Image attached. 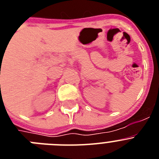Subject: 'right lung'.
I'll return each instance as SVG.
<instances>
[{
	"instance_id": "right-lung-1",
	"label": "right lung",
	"mask_w": 159,
	"mask_h": 159,
	"mask_svg": "<svg viewBox=\"0 0 159 159\" xmlns=\"http://www.w3.org/2000/svg\"><path fill=\"white\" fill-rule=\"evenodd\" d=\"M0 86H1V85H0Z\"/></svg>"
}]
</instances>
